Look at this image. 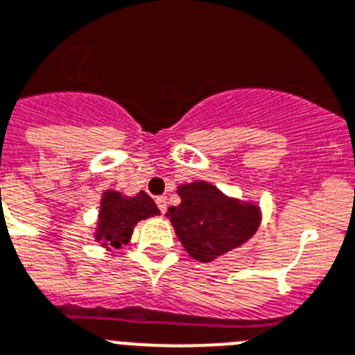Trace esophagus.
<instances>
[{"instance_id": "obj_1", "label": "esophagus", "mask_w": 355, "mask_h": 355, "mask_svg": "<svg viewBox=\"0 0 355 355\" xmlns=\"http://www.w3.org/2000/svg\"><path fill=\"white\" fill-rule=\"evenodd\" d=\"M156 205H157V208L162 210V214H165L166 207H168V205H166V198H163V196L156 198Z\"/></svg>"}]
</instances>
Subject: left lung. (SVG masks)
I'll return each mask as SVG.
<instances>
[{
    "label": "left lung",
    "mask_w": 355,
    "mask_h": 355,
    "mask_svg": "<svg viewBox=\"0 0 355 355\" xmlns=\"http://www.w3.org/2000/svg\"><path fill=\"white\" fill-rule=\"evenodd\" d=\"M178 196L181 202L166 217L184 251L199 262H214L246 244L262 223L259 202L233 198L208 181L180 184Z\"/></svg>",
    "instance_id": "8db88e82"
}]
</instances>
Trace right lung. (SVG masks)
I'll return each mask as SVG.
<instances>
[{
	"mask_svg": "<svg viewBox=\"0 0 355 355\" xmlns=\"http://www.w3.org/2000/svg\"><path fill=\"white\" fill-rule=\"evenodd\" d=\"M159 215L156 202L148 198L147 192L140 190L135 196L109 189L100 198L98 217L93 232V239L98 246L107 251L120 250L131 242L132 232L140 220Z\"/></svg>",
	"mask_w": 355,
	"mask_h": 355,
	"instance_id": "add662e5",
	"label": "right lung"
}]
</instances>
